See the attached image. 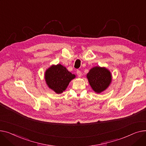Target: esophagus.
Masks as SVG:
<instances>
[{
  "label": "esophagus",
  "mask_w": 146,
  "mask_h": 146,
  "mask_svg": "<svg viewBox=\"0 0 146 146\" xmlns=\"http://www.w3.org/2000/svg\"><path fill=\"white\" fill-rule=\"evenodd\" d=\"M76 74H77V75H78V76L79 77H81V75H82L81 72L80 71H79V70H77V71H76Z\"/></svg>",
  "instance_id": "esophagus-1"
}]
</instances>
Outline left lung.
I'll use <instances>...</instances> for the list:
<instances>
[{
  "label": "left lung",
  "instance_id": "1",
  "mask_svg": "<svg viewBox=\"0 0 146 146\" xmlns=\"http://www.w3.org/2000/svg\"><path fill=\"white\" fill-rule=\"evenodd\" d=\"M87 78L93 91L100 94L110 86L112 81V75L106 67L94 66L87 74Z\"/></svg>",
  "mask_w": 146,
  "mask_h": 146
}]
</instances>
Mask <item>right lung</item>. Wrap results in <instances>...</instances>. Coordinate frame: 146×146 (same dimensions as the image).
I'll return each instance as SVG.
<instances>
[{
    "label": "right lung",
    "mask_w": 146,
    "mask_h": 146,
    "mask_svg": "<svg viewBox=\"0 0 146 146\" xmlns=\"http://www.w3.org/2000/svg\"><path fill=\"white\" fill-rule=\"evenodd\" d=\"M75 77V75L60 64L51 65L45 72V80L48 87L58 94L62 93Z\"/></svg>",
    "instance_id": "obj_1"
}]
</instances>
